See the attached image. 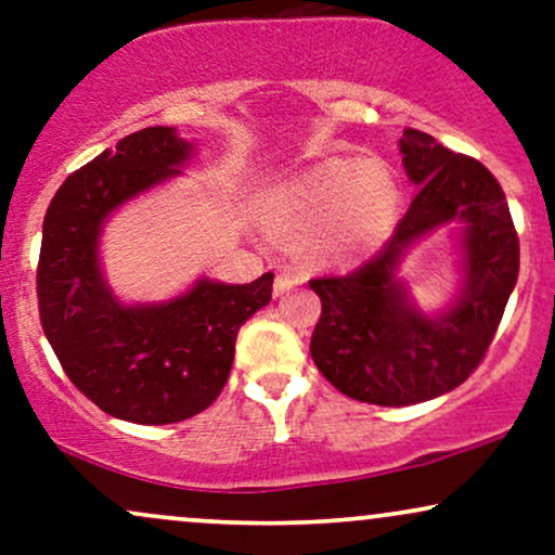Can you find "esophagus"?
<instances>
[{
    "label": "esophagus",
    "instance_id": "1",
    "mask_svg": "<svg viewBox=\"0 0 555 555\" xmlns=\"http://www.w3.org/2000/svg\"><path fill=\"white\" fill-rule=\"evenodd\" d=\"M297 284H299V276H295V273H286V271L279 273L276 282H273V295L282 297L292 289V286H297Z\"/></svg>",
    "mask_w": 555,
    "mask_h": 555
}]
</instances>
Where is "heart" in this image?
Here are the masks:
<instances>
[{"mask_svg": "<svg viewBox=\"0 0 555 555\" xmlns=\"http://www.w3.org/2000/svg\"><path fill=\"white\" fill-rule=\"evenodd\" d=\"M401 211V184L378 162L334 158L266 195L263 227L284 245L323 234L331 256H358L391 234Z\"/></svg>", "mask_w": 555, "mask_h": 555, "instance_id": "b5f03b06", "label": "heart"}]
</instances>
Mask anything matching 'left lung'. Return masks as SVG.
<instances>
[{
  "label": "left lung",
  "instance_id": "8db88e82",
  "mask_svg": "<svg viewBox=\"0 0 555 555\" xmlns=\"http://www.w3.org/2000/svg\"><path fill=\"white\" fill-rule=\"evenodd\" d=\"M401 164L420 193L371 260L321 276L310 354L331 386L380 406H406L454 391L486 358L519 276V240L506 195L475 158L404 130ZM461 229V292L449 309L423 314L398 279L409 247L438 225Z\"/></svg>",
  "mask_w": 555,
  "mask_h": 555
}]
</instances>
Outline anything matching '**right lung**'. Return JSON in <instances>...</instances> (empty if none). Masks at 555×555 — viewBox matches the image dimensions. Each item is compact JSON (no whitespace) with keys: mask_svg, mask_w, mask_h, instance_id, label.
I'll return each mask as SVG.
<instances>
[{"mask_svg":"<svg viewBox=\"0 0 555 555\" xmlns=\"http://www.w3.org/2000/svg\"><path fill=\"white\" fill-rule=\"evenodd\" d=\"M195 143L145 127L69 175L43 219L38 313L67 378L106 415L180 423L224 388L242 323L271 302L273 273L250 284L197 279L164 302L127 305L106 284L99 245L109 216L180 177Z\"/></svg>","mask_w":555,"mask_h":555,"instance_id":"add662e5","label":"right lung"}]
</instances>
